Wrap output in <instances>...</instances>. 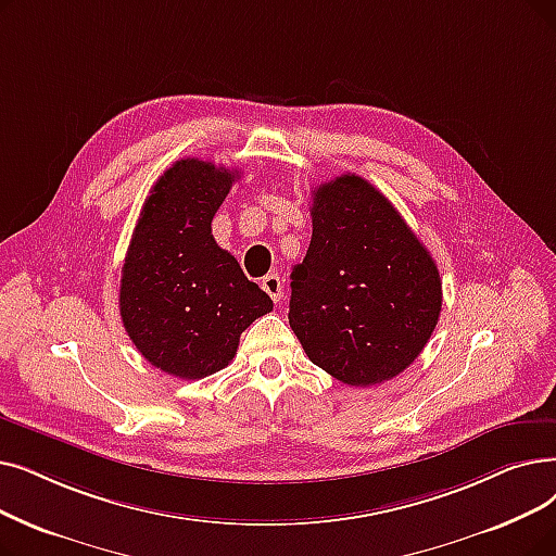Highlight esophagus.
<instances>
[{
    "label": "esophagus",
    "instance_id": "obj_1",
    "mask_svg": "<svg viewBox=\"0 0 556 556\" xmlns=\"http://www.w3.org/2000/svg\"><path fill=\"white\" fill-rule=\"evenodd\" d=\"M261 288H263L265 293L270 295V300H273V302H279V300L283 298V283H281L279 275H268V277H263Z\"/></svg>",
    "mask_w": 556,
    "mask_h": 556
}]
</instances>
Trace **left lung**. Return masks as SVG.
I'll use <instances>...</instances> for the list:
<instances>
[{
    "instance_id": "obj_1",
    "label": "left lung",
    "mask_w": 556,
    "mask_h": 556,
    "mask_svg": "<svg viewBox=\"0 0 556 556\" xmlns=\"http://www.w3.org/2000/svg\"><path fill=\"white\" fill-rule=\"evenodd\" d=\"M311 198V245L291 273L288 323L306 356L338 381H389L437 329V263L364 177L341 175Z\"/></svg>"
}]
</instances>
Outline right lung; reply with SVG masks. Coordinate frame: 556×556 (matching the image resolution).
<instances>
[{"label":"right lung","mask_w":556,"mask_h":556,"mask_svg":"<svg viewBox=\"0 0 556 556\" xmlns=\"http://www.w3.org/2000/svg\"><path fill=\"white\" fill-rule=\"evenodd\" d=\"M236 170L181 159L144 200L119 279V316L136 350L179 379L229 366L240 333L273 311L211 233Z\"/></svg>","instance_id":"right-lung-1"}]
</instances>
